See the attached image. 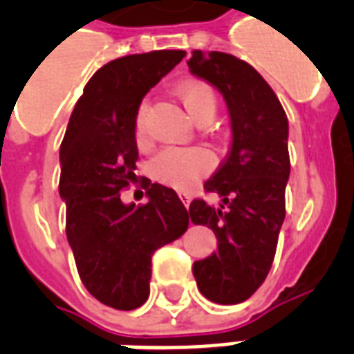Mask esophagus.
Wrapping results in <instances>:
<instances>
[{
  "instance_id": "obj_1",
  "label": "esophagus",
  "mask_w": 354,
  "mask_h": 354,
  "mask_svg": "<svg viewBox=\"0 0 354 354\" xmlns=\"http://www.w3.org/2000/svg\"><path fill=\"white\" fill-rule=\"evenodd\" d=\"M178 196H180V200H182L185 207H187V205L191 204V200H193L191 193H187V191H180V193H178Z\"/></svg>"
}]
</instances>
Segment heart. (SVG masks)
<instances>
[{"instance_id":"b5f03b06","label":"heart","mask_w":354,"mask_h":354,"mask_svg":"<svg viewBox=\"0 0 354 354\" xmlns=\"http://www.w3.org/2000/svg\"><path fill=\"white\" fill-rule=\"evenodd\" d=\"M176 95L194 121L213 119L215 115L216 93L213 86L207 84L205 80H183L176 86ZM147 112H149V102L141 101L138 112H136L138 136L143 133ZM211 167H213V158L205 149L169 147V149L160 150L150 160L149 171L156 182L163 183V185L174 189H191L200 178L211 171Z\"/></svg>"}]
</instances>
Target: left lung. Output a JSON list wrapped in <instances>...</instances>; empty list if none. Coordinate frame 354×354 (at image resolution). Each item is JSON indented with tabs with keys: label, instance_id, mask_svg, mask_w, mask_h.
I'll list each match as a JSON object with an SVG mask.
<instances>
[{
	"label": "left lung",
	"instance_id": "obj_1",
	"mask_svg": "<svg viewBox=\"0 0 354 354\" xmlns=\"http://www.w3.org/2000/svg\"><path fill=\"white\" fill-rule=\"evenodd\" d=\"M187 66L224 95L233 133L230 154L204 185L221 194V207L202 198L189 205L191 222L218 241V252L196 261L193 274L209 301L235 305L263 285L274 263L290 176L288 119L268 82L241 58L194 49Z\"/></svg>",
	"mask_w": 354,
	"mask_h": 354
}]
</instances>
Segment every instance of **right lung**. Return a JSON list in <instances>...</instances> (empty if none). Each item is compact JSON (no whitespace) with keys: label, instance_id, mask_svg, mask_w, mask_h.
<instances>
[{"label":"right lung","instance_id":"add662e5","mask_svg":"<svg viewBox=\"0 0 354 354\" xmlns=\"http://www.w3.org/2000/svg\"><path fill=\"white\" fill-rule=\"evenodd\" d=\"M185 51L115 58L88 80L60 145L58 193L66 202V235L86 290L108 307L133 310L150 294L152 255L189 227V213L172 189L141 185L147 204H122L136 180L139 102Z\"/></svg>","mask_w":354,"mask_h":354}]
</instances>
